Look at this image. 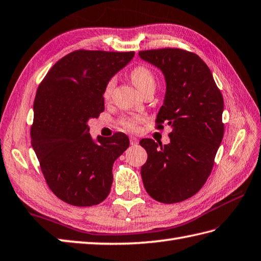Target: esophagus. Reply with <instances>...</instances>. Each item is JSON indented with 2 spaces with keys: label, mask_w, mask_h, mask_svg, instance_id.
<instances>
[{
  "label": "esophagus",
  "mask_w": 261,
  "mask_h": 261,
  "mask_svg": "<svg viewBox=\"0 0 261 261\" xmlns=\"http://www.w3.org/2000/svg\"><path fill=\"white\" fill-rule=\"evenodd\" d=\"M129 142H130L132 145H137V144H138V140H137L135 136H130Z\"/></svg>",
  "instance_id": "1"
}]
</instances>
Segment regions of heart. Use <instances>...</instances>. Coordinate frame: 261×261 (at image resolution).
<instances>
[{
    "label": "heart",
    "mask_w": 261,
    "mask_h": 261,
    "mask_svg": "<svg viewBox=\"0 0 261 261\" xmlns=\"http://www.w3.org/2000/svg\"><path fill=\"white\" fill-rule=\"evenodd\" d=\"M132 82L134 84L137 89L140 90L142 94L147 90H154L156 85V79L153 71L145 66H137L133 69L130 72ZM116 84V79L111 78L105 85L103 88V97L108 98L112 95L114 90V87ZM141 123V118L136 117V116H130V117H125L120 120V124L123 125L126 129L128 130H135L137 128V125Z\"/></svg>",
    "instance_id": "1"
}]
</instances>
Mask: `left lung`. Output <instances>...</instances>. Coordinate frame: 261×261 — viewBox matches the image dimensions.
<instances>
[{
  "mask_svg": "<svg viewBox=\"0 0 261 261\" xmlns=\"http://www.w3.org/2000/svg\"><path fill=\"white\" fill-rule=\"evenodd\" d=\"M138 56L164 74L166 91L156 123L172 128L166 145L150 138L140 142L147 152L143 183L154 200L176 203L194 195L210 175L223 138V98L198 55L165 48Z\"/></svg>",
  "mask_w": 261,
  "mask_h": 261,
  "instance_id": "1",
  "label": "left lung"
}]
</instances>
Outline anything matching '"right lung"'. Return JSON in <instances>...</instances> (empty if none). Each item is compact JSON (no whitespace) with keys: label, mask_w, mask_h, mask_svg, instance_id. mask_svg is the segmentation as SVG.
<instances>
[{"label":"right lung","mask_w":261,"mask_h":261,"mask_svg":"<svg viewBox=\"0 0 261 261\" xmlns=\"http://www.w3.org/2000/svg\"><path fill=\"white\" fill-rule=\"evenodd\" d=\"M135 52L77 50L52 67L33 103L31 145L58 198L99 204L111 192L114 162L129 146L123 133L92 140L88 121L105 109L103 88Z\"/></svg>","instance_id":"right-lung-1"}]
</instances>
